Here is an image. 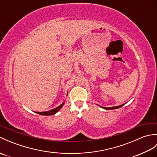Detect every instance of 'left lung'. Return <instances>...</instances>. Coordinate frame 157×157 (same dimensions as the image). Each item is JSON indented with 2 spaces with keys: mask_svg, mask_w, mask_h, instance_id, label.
Instances as JSON below:
<instances>
[{
  "mask_svg": "<svg viewBox=\"0 0 157 157\" xmlns=\"http://www.w3.org/2000/svg\"><path fill=\"white\" fill-rule=\"evenodd\" d=\"M124 105H125V104L121 105H119V106H113V107H103V106H100V105H99V106H101V107H102V108H103V109H107V110H111V109H119V108H120V107H121V106H123Z\"/></svg>",
  "mask_w": 157,
  "mask_h": 157,
  "instance_id": "8db88e82",
  "label": "left lung"
}]
</instances>
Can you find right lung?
<instances>
[{
  "label": "right lung",
  "mask_w": 157,
  "mask_h": 157,
  "mask_svg": "<svg viewBox=\"0 0 157 157\" xmlns=\"http://www.w3.org/2000/svg\"><path fill=\"white\" fill-rule=\"evenodd\" d=\"M65 103L63 102L62 103V104L61 105H59V106H57V107H56L55 109H53L52 110H50V111H45V112H36L39 115H52L55 114V113H57L60 109H61L62 108V106L64 105Z\"/></svg>",
  "instance_id": "1"
}]
</instances>
